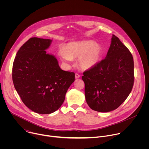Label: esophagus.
Here are the masks:
<instances>
[{
  "label": "esophagus",
  "mask_w": 149,
  "mask_h": 149,
  "mask_svg": "<svg viewBox=\"0 0 149 149\" xmlns=\"http://www.w3.org/2000/svg\"><path fill=\"white\" fill-rule=\"evenodd\" d=\"M79 77H80V75H79L78 74L76 73L75 75V79H78V78H79Z\"/></svg>",
  "instance_id": "obj_1"
}]
</instances>
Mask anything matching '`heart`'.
<instances>
[{"label": "heart", "mask_w": 149, "mask_h": 149, "mask_svg": "<svg viewBox=\"0 0 149 149\" xmlns=\"http://www.w3.org/2000/svg\"><path fill=\"white\" fill-rule=\"evenodd\" d=\"M102 55L101 46L93 40L71 42L67 45L66 49L59 51V55L63 62L68 63L72 58H78V64L84 70H88L96 65Z\"/></svg>", "instance_id": "heart-1"}]
</instances>
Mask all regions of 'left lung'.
<instances>
[{"label": "left lung", "mask_w": 149, "mask_h": 149, "mask_svg": "<svg viewBox=\"0 0 149 149\" xmlns=\"http://www.w3.org/2000/svg\"><path fill=\"white\" fill-rule=\"evenodd\" d=\"M87 103L93 110H114L128 97L134 84L133 58L114 35L104 59L84 72Z\"/></svg>", "instance_id": "obj_1"}]
</instances>
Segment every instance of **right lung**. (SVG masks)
Returning <instances> with one entry per match:
<instances>
[{
	"label": "right lung",
	"mask_w": 149,
	"mask_h": 149,
	"mask_svg": "<svg viewBox=\"0 0 149 149\" xmlns=\"http://www.w3.org/2000/svg\"><path fill=\"white\" fill-rule=\"evenodd\" d=\"M51 39L31 38L20 48L12 68L14 87L25 105L38 114L60 108L75 81L73 72L61 69L56 57L47 54Z\"/></svg>",
	"instance_id": "add662e5"
}]
</instances>
